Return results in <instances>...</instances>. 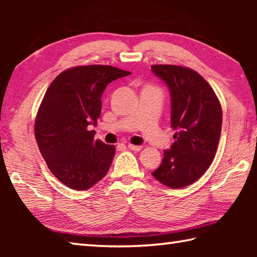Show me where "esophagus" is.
I'll use <instances>...</instances> for the list:
<instances>
[{
	"mask_svg": "<svg viewBox=\"0 0 257 257\" xmlns=\"http://www.w3.org/2000/svg\"><path fill=\"white\" fill-rule=\"evenodd\" d=\"M128 149H130V150H133V151H135V152H138V151H141V150L143 149V146H137V145L128 144Z\"/></svg>",
	"mask_w": 257,
	"mask_h": 257,
	"instance_id": "1",
	"label": "esophagus"
}]
</instances>
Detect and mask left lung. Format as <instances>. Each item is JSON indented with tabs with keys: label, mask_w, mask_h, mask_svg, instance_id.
I'll use <instances>...</instances> for the list:
<instances>
[{
	"label": "left lung",
	"mask_w": 257,
	"mask_h": 257,
	"mask_svg": "<svg viewBox=\"0 0 257 257\" xmlns=\"http://www.w3.org/2000/svg\"><path fill=\"white\" fill-rule=\"evenodd\" d=\"M152 72L165 82L171 97L175 143L164 151L152 175L169 188H182L198 180L215 156L222 127V108L214 90L191 69L158 64Z\"/></svg>",
	"instance_id": "1"
}]
</instances>
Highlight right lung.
I'll list each match as a JSON object with an SVG mask.
<instances>
[{"instance_id": "obj_1", "label": "right lung", "mask_w": 257, "mask_h": 257, "mask_svg": "<svg viewBox=\"0 0 257 257\" xmlns=\"http://www.w3.org/2000/svg\"><path fill=\"white\" fill-rule=\"evenodd\" d=\"M130 75L111 66H80L51 82L35 121L37 145L51 172L71 189L86 190L105 177L115 149L95 141L102 94L113 80Z\"/></svg>"}]
</instances>
